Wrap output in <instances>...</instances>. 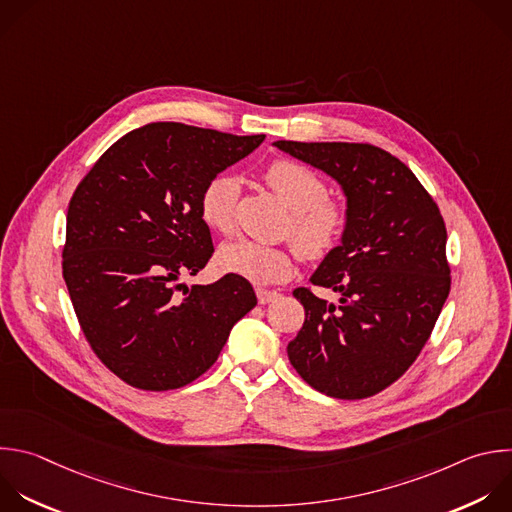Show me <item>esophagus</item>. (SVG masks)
Returning a JSON list of instances; mask_svg holds the SVG:
<instances>
[{
    "label": "esophagus",
    "mask_w": 512,
    "mask_h": 512,
    "mask_svg": "<svg viewBox=\"0 0 512 512\" xmlns=\"http://www.w3.org/2000/svg\"><path fill=\"white\" fill-rule=\"evenodd\" d=\"M277 297H279V293H277L275 289L257 287V299H259L261 305H265V303H269V301H273V299H277Z\"/></svg>",
    "instance_id": "esophagus-1"
}]
</instances>
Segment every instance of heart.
Wrapping results in <instances>:
<instances>
[{"instance_id":"b5f03b06","label":"heart","mask_w":512,"mask_h":512,"mask_svg":"<svg viewBox=\"0 0 512 512\" xmlns=\"http://www.w3.org/2000/svg\"><path fill=\"white\" fill-rule=\"evenodd\" d=\"M263 179L289 209L285 229L307 259H321L342 243L350 225V209L346 203L327 197V185L311 168L279 158L265 168ZM237 201L239 181L231 175H217L201 191V219L213 231L231 235L237 227ZM297 247L293 243L267 245L239 239L221 247L219 263L225 271L253 283L281 281L293 271Z\"/></svg>"}]
</instances>
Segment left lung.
I'll return each instance as SVG.
<instances>
[{
  "label": "left lung",
  "instance_id": "left-lung-1",
  "mask_svg": "<svg viewBox=\"0 0 512 512\" xmlns=\"http://www.w3.org/2000/svg\"><path fill=\"white\" fill-rule=\"evenodd\" d=\"M275 146L335 179L350 209L342 245L309 279L339 293V301L307 287L293 291L305 321L287 346L289 362L325 396L370 398L414 364L450 293L444 219L412 170L378 146Z\"/></svg>",
  "mask_w": 512,
  "mask_h": 512
}]
</instances>
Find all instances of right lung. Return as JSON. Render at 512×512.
<instances>
[{"label": "right lung", "mask_w": 512, "mask_h": 512, "mask_svg": "<svg viewBox=\"0 0 512 512\" xmlns=\"http://www.w3.org/2000/svg\"><path fill=\"white\" fill-rule=\"evenodd\" d=\"M263 138L152 122L116 140L76 187L64 281L90 348L128 386L191 384L257 305L235 273L193 287L179 279L197 275L215 251L199 213L203 187Z\"/></svg>", "instance_id": "add662e5"}]
</instances>
